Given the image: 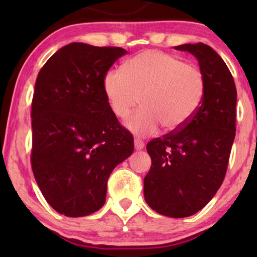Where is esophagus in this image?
<instances>
[{
    "label": "esophagus",
    "instance_id": "1",
    "mask_svg": "<svg viewBox=\"0 0 257 257\" xmlns=\"http://www.w3.org/2000/svg\"><path fill=\"white\" fill-rule=\"evenodd\" d=\"M134 146H135V150H143L144 146H145V144H144V141L140 140V139H135Z\"/></svg>",
    "mask_w": 257,
    "mask_h": 257
}]
</instances>
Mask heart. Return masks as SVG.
<instances>
[{
    "mask_svg": "<svg viewBox=\"0 0 257 257\" xmlns=\"http://www.w3.org/2000/svg\"><path fill=\"white\" fill-rule=\"evenodd\" d=\"M104 90L112 112L125 118L141 102L143 108L125 122L126 128L147 137L175 132L187 124L205 95L202 70L169 53L147 49L133 57L124 70H112L104 79Z\"/></svg>",
    "mask_w": 257,
    "mask_h": 257,
    "instance_id": "obj_1",
    "label": "heart"
}]
</instances>
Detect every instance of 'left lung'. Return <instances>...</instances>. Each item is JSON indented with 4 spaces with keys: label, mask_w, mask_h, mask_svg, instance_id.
I'll list each match as a JSON object with an SVG mask.
<instances>
[{
    "label": "left lung",
    "mask_w": 257,
    "mask_h": 257,
    "mask_svg": "<svg viewBox=\"0 0 257 257\" xmlns=\"http://www.w3.org/2000/svg\"><path fill=\"white\" fill-rule=\"evenodd\" d=\"M175 49L198 59L205 95L187 124L147 144L152 166L144 179V197L158 214L179 219L204 208L222 185L235 137L237 89L211 47L188 43Z\"/></svg>",
    "instance_id": "obj_1"
}]
</instances>
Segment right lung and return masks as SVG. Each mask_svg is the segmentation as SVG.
I'll return each instance as SVG.
<instances>
[{"label":"right lung","instance_id":"obj_1","mask_svg":"<svg viewBox=\"0 0 257 257\" xmlns=\"http://www.w3.org/2000/svg\"><path fill=\"white\" fill-rule=\"evenodd\" d=\"M119 47L73 42L38 72L31 107V167L41 192L58 213L87 216L105 204L107 179L134 151L117 119L104 79Z\"/></svg>","mask_w":257,"mask_h":257}]
</instances>
